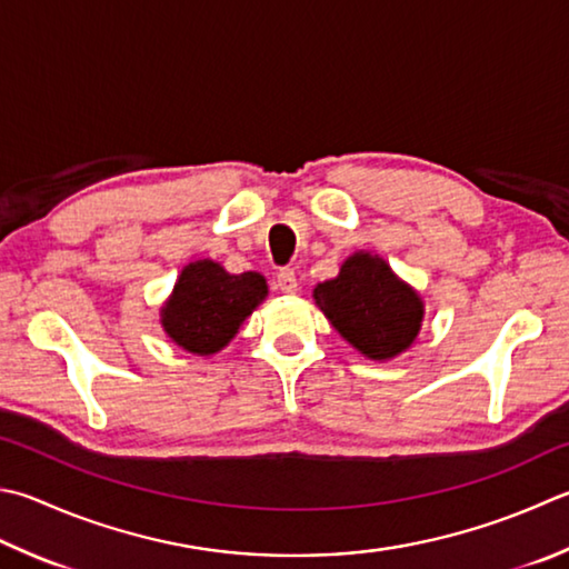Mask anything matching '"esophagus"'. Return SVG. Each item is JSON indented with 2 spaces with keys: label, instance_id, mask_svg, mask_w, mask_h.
<instances>
[{
  "label": "esophagus",
  "instance_id": "obj_1",
  "mask_svg": "<svg viewBox=\"0 0 569 569\" xmlns=\"http://www.w3.org/2000/svg\"><path fill=\"white\" fill-rule=\"evenodd\" d=\"M277 287L282 289L284 295H297V274L292 267H282L280 272H277Z\"/></svg>",
  "mask_w": 569,
  "mask_h": 569
}]
</instances>
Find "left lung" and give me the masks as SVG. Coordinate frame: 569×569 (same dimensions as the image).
Segmentation results:
<instances>
[{
	"label": "left lung",
	"mask_w": 569,
	"mask_h": 569,
	"mask_svg": "<svg viewBox=\"0 0 569 569\" xmlns=\"http://www.w3.org/2000/svg\"><path fill=\"white\" fill-rule=\"evenodd\" d=\"M312 297L329 325L371 361L409 351L426 315L421 295L369 250L349 254L339 274L319 282Z\"/></svg>",
	"instance_id": "obj_1"
}]
</instances>
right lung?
<instances>
[{
	"instance_id": "obj_1",
	"label": "right lung",
	"mask_w": 569,
	"mask_h": 569,
	"mask_svg": "<svg viewBox=\"0 0 569 569\" xmlns=\"http://www.w3.org/2000/svg\"><path fill=\"white\" fill-rule=\"evenodd\" d=\"M264 297L267 280L260 272L230 274L216 260L188 262L160 307V327L176 347L212 357L230 345Z\"/></svg>"
}]
</instances>
